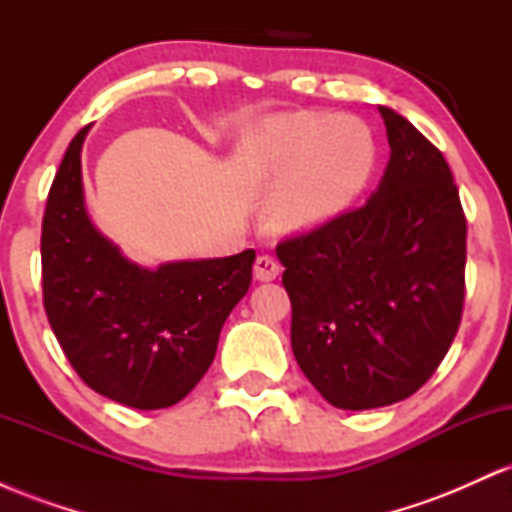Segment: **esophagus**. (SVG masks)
I'll return each instance as SVG.
<instances>
[{"mask_svg":"<svg viewBox=\"0 0 512 512\" xmlns=\"http://www.w3.org/2000/svg\"><path fill=\"white\" fill-rule=\"evenodd\" d=\"M281 264L274 260L272 255H260L255 260V279L257 281H272L279 276Z\"/></svg>","mask_w":512,"mask_h":512,"instance_id":"esophagus-1","label":"esophagus"}]
</instances>
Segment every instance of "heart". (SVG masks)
Returning a JSON list of instances; mask_svg holds the SVG:
<instances>
[{
	"mask_svg": "<svg viewBox=\"0 0 512 512\" xmlns=\"http://www.w3.org/2000/svg\"><path fill=\"white\" fill-rule=\"evenodd\" d=\"M257 158L269 180L284 182L274 199V221L289 231H308L342 214L366 187L375 144L354 117L296 113L262 127Z\"/></svg>",
	"mask_w": 512,
	"mask_h": 512,
	"instance_id": "1",
	"label": "heart"
}]
</instances>
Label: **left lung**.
Wrapping results in <instances>:
<instances>
[{"instance_id": "8db88e82", "label": "left lung", "mask_w": 512, "mask_h": 512, "mask_svg": "<svg viewBox=\"0 0 512 512\" xmlns=\"http://www.w3.org/2000/svg\"><path fill=\"white\" fill-rule=\"evenodd\" d=\"M390 161L361 207L276 245L291 349L339 409H378L436 373L462 320L467 219L443 154L380 105Z\"/></svg>"}]
</instances>
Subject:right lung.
Returning a JSON list of instances; mask_svg holds the SVG:
<instances>
[{
  "label": "right lung",
  "mask_w": 512,
  "mask_h": 512,
  "mask_svg": "<svg viewBox=\"0 0 512 512\" xmlns=\"http://www.w3.org/2000/svg\"><path fill=\"white\" fill-rule=\"evenodd\" d=\"M69 144L43 216V303L79 378L134 409L178 404L207 373L226 317L252 281L255 250L144 269L86 214L81 146Z\"/></svg>",
  "instance_id": "right-lung-1"
}]
</instances>
